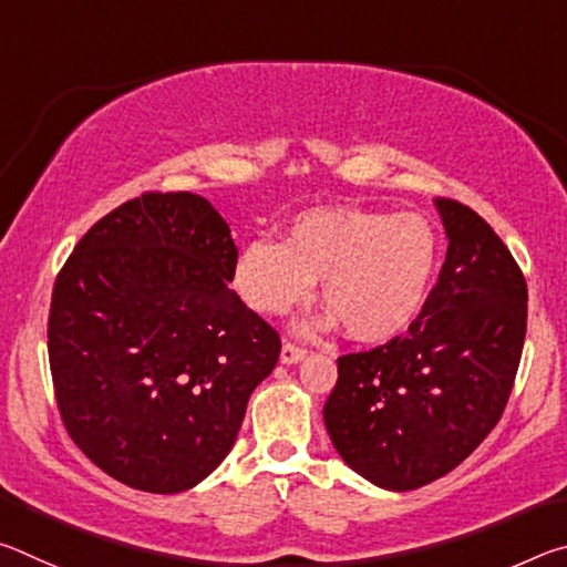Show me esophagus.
I'll use <instances>...</instances> for the list:
<instances>
[{
    "label": "esophagus",
    "mask_w": 567,
    "mask_h": 567,
    "mask_svg": "<svg viewBox=\"0 0 567 567\" xmlns=\"http://www.w3.org/2000/svg\"><path fill=\"white\" fill-rule=\"evenodd\" d=\"M305 354H307V350L300 348V344L285 342V344H282V352H280V360H282L285 364H295V362L305 360Z\"/></svg>",
    "instance_id": "1"
}]
</instances>
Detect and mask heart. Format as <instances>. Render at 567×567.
I'll return each instance as SVG.
<instances>
[{
    "label": "heart",
    "mask_w": 567,
    "mask_h": 567,
    "mask_svg": "<svg viewBox=\"0 0 567 567\" xmlns=\"http://www.w3.org/2000/svg\"><path fill=\"white\" fill-rule=\"evenodd\" d=\"M437 257V229L417 213L320 207L297 215L285 243L249 239L237 257L235 287L255 312L285 315L310 300L315 280H322L324 302L350 338L382 342L417 315Z\"/></svg>",
    "instance_id": "1"
}]
</instances>
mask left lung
Wrapping results in <instances>:
<instances>
[{"label": "left lung", "mask_w": 567, "mask_h": 567, "mask_svg": "<svg viewBox=\"0 0 567 567\" xmlns=\"http://www.w3.org/2000/svg\"><path fill=\"white\" fill-rule=\"evenodd\" d=\"M447 255L408 332L338 358L324 427L354 473L415 491L455 470L497 425L527 328V285L475 209L437 197Z\"/></svg>", "instance_id": "8db88e82"}]
</instances>
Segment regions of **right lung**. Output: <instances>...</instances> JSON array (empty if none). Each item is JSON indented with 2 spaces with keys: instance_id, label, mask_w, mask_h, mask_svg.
I'll return each instance as SVG.
<instances>
[{
  "instance_id": "obj_1",
  "label": "right lung",
  "mask_w": 567,
  "mask_h": 567,
  "mask_svg": "<svg viewBox=\"0 0 567 567\" xmlns=\"http://www.w3.org/2000/svg\"><path fill=\"white\" fill-rule=\"evenodd\" d=\"M229 225L192 192H145L76 243L47 324L74 445L134 491L195 487L223 463L280 334L233 282Z\"/></svg>"
}]
</instances>
